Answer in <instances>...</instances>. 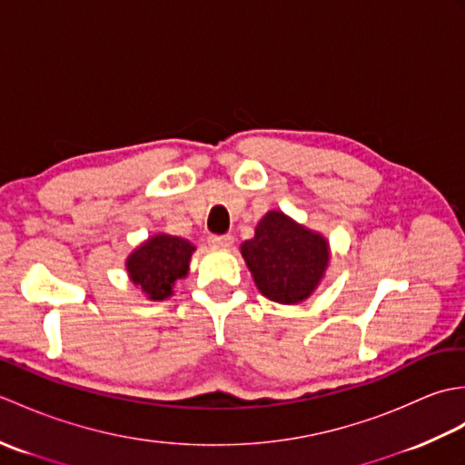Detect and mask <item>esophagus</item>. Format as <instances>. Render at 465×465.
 Returning <instances> with one entry per match:
<instances>
[{"mask_svg": "<svg viewBox=\"0 0 465 465\" xmlns=\"http://www.w3.org/2000/svg\"><path fill=\"white\" fill-rule=\"evenodd\" d=\"M210 245H213V248H232V243H233V235H230V233H225V235H210Z\"/></svg>", "mask_w": 465, "mask_h": 465, "instance_id": "obj_1", "label": "esophagus"}]
</instances>
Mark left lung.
Wrapping results in <instances>:
<instances>
[{
  "label": "left lung",
  "instance_id": "obj_1",
  "mask_svg": "<svg viewBox=\"0 0 465 465\" xmlns=\"http://www.w3.org/2000/svg\"><path fill=\"white\" fill-rule=\"evenodd\" d=\"M242 255L265 298L300 303L318 288L330 263V245L322 233L295 223L282 212L265 213Z\"/></svg>",
  "mask_w": 465,
  "mask_h": 465
}]
</instances>
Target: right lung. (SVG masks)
Returning <instances> with one entry per match:
<instances>
[{
    "instance_id": "1",
    "label": "right lung",
    "mask_w": 465,
    "mask_h": 465,
    "mask_svg": "<svg viewBox=\"0 0 465 465\" xmlns=\"http://www.w3.org/2000/svg\"><path fill=\"white\" fill-rule=\"evenodd\" d=\"M193 245L175 235L157 233L135 248L125 262L130 280L153 302L173 295V285L190 272Z\"/></svg>"
}]
</instances>
